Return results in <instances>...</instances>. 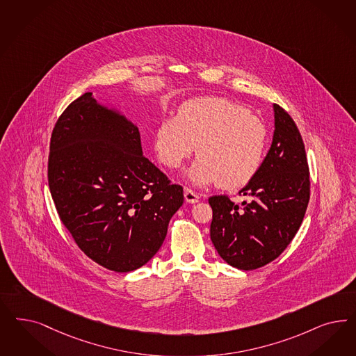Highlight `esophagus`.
Here are the masks:
<instances>
[{"label": "esophagus", "mask_w": 356, "mask_h": 356, "mask_svg": "<svg viewBox=\"0 0 356 356\" xmlns=\"http://www.w3.org/2000/svg\"><path fill=\"white\" fill-rule=\"evenodd\" d=\"M184 200L190 204H195L199 202V196L196 195L195 193L190 188H184Z\"/></svg>", "instance_id": "34e87169"}]
</instances>
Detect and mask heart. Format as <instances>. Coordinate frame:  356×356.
I'll return each mask as SVG.
<instances>
[{
    "instance_id": "b5f03b06",
    "label": "heart",
    "mask_w": 356,
    "mask_h": 356,
    "mask_svg": "<svg viewBox=\"0 0 356 356\" xmlns=\"http://www.w3.org/2000/svg\"><path fill=\"white\" fill-rule=\"evenodd\" d=\"M266 145L267 131L259 118L240 104L212 97L184 102L175 118L161 123L154 138L163 165L178 169L196 149L200 157L187 172L190 182H218L227 190L252 181L262 166Z\"/></svg>"
}]
</instances>
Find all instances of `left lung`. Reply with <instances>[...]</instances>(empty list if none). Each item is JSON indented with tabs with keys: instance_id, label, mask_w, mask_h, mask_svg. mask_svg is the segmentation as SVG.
I'll return each mask as SVG.
<instances>
[{
	"instance_id": "8db88e82",
	"label": "left lung",
	"mask_w": 356,
	"mask_h": 356,
	"mask_svg": "<svg viewBox=\"0 0 356 356\" xmlns=\"http://www.w3.org/2000/svg\"><path fill=\"white\" fill-rule=\"evenodd\" d=\"M274 108V136L257 175L234 204L227 195L211 196V240L218 255L238 270L273 262L296 236L309 203V168L298 127L280 106Z\"/></svg>"
}]
</instances>
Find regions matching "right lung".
<instances>
[{
	"mask_svg": "<svg viewBox=\"0 0 356 356\" xmlns=\"http://www.w3.org/2000/svg\"><path fill=\"white\" fill-rule=\"evenodd\" d=\"M48 184L58 216L82 252L115 273H129L160 250L184 204L141 148L136 124L85 92L52 131Z\"/></svg>",
	"mask_w": 356,
	"mask_h": 356,
	"instance_id": "1",
	"label": "right lung"
}]
</instances>
